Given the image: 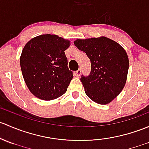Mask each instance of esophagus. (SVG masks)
<instances>
[{
    "label": "esophagus",
    "instance_id": "34e87169",
    "mask_svg": "<svg viewBox=\"0 0 149 149\" xmlns=\"http://www.w3.org/2000/svg\"><path fill=\"white\" fill-rule=\"evenodd\" d=\"M81 70L80 69V68L79 70H77L76 71V76H79L80 75H81Z\"/></svg>",
    "mask_w": 149,
    "mask_h": 149
}]
</instances>
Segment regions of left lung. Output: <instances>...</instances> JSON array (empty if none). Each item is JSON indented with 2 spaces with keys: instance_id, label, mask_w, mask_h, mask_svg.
<instances>
[{
  "instance_id": "obj_1",
  "label": "left lung",
  "mask_w": 149,
  "mask_h": 149,
  "mask_svg": "<svg viewBox=\"0 0 149 149\" xmlns=\"http://www.w3.org/2000/svg\"><path fill=\"white\" fill-rule=\"evenodd\" d=\"M75 46L91 63L88 76H81L85 93L98 104H108L123 90L128 70V55L118 43L106 37L77 39Z\"/></svg>"
}]
</instances>
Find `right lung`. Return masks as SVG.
I'll return each mask as SVG.
<instances>
[{
  "instance_id": "add662e5",
  "label": "right lung",
  "mask_w": 149,
  "mask_h": 149,
  "mask_svg": "<svg viewBox=\"0 0 149 149\" xmlns=\"http://www.w3.org/2000/svg\"><path fill=\"white\" fill-rule=\"evenodd\" d=\"M69 46L68 40L44 34L32 38L24 46L20 58L22 74L36 97L50 101L66 92L73 77L64 52Z\"/></svg>"
}]
</instances>
